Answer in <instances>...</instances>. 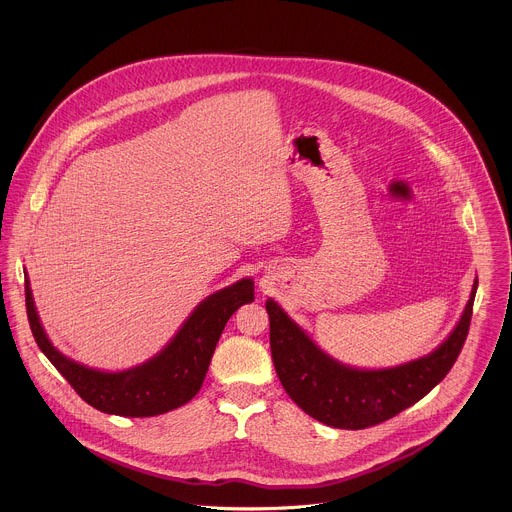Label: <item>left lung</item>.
Instances as JSON below:
<instances>
[{
	"label": "left lung",
	"mask_w": 512,
	"mask_h": 512,
	"mask_svg": "<svg viewBox=\"0 0 512 512\" xmlns=\"http://www.w3.org/2000/svg\"><path fill=\"white\" fill-rule=\"evenodd\" d=\"M477 284L475 280L457 325L438 349L388 368H357L335 361L274 299H268L270 349L284 390L305 414L331 428L365 430L394 418L438 386L457 361L467 339Z\"/></svg>",
	"instance_id": "8db88e82"
}]
</instances>
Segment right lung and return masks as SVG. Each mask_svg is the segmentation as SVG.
Returning <instances> with one entry per match:
<instances>
[{
	"label": "right lung",
	"mask_w": 512,
	"mask_h": 512,
	"mask_svg": "<svg viewBox=\"0 0 512 512\" xmlns=\"http://www.w3.org/2000/svg\"><path fill=\"white\" fill-rule=\"evenodd\" d=\"M254 301L252 278L205 297L173 339L146 363L118 372L98 370L63 355L47 337L25 278V305L33 337L43 355L92 408L126 418L159 416L187 404L203 386L220 333L232 313Z\"/></svg>",
	"instance_id": "obj_1"
}]
</instances>
